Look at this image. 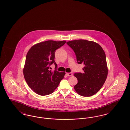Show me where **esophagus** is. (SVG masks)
I'll use <instances>...</instances> for the list:
<instances>
[{
  "label": "esophagus",
  "mask_w": 130,
  "mask_h": 130,
  "mask_svg": "<svg viewBox=\"0 0 130 130\" xmlns=\"http://www.w3.org/2000/svg\"><path fill=\"white\" fill-rule=\"evenodd\" d=\"M66 74L68 76H72L73 75V74L72 73H66Z\"/></svg>",
  "instance_id": "obj_1"
}]
</instances>
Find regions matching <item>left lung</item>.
<instances>
[{"label":"left lung","instance_id":"left-lung-1","mask_svg":"<svg viewBox=\"0 0 130 130\" xmlns=\"http://www.w3.org/2000/svg\"><path fill=\"white\" fill-rule=\"evenodd\" d=\"M67 44L74 50L77 63L84 65L83 73H74L78 81L75 91L83 96L93 95L103 86L108 75L104 50L99 44L86 40H72Z\"/></svg>","mask_w":130,"mask_h":130}]
</instances>
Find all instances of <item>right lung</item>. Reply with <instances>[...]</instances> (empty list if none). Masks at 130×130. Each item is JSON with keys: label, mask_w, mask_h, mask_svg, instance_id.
<instances>
[{"label": "right lung", "mask_w": 130, "mask_h": 130, "mask_svg": "<svg viewBox=\"0 0 130 130\" xmlns=\"http://www.w3.org/2000/svg\"><path fill=\"white\" fill-rule=\"evenodd\" d=\"M65 40H48L32 46L27 53L23 74L29 87L40 95L52 93L58 87L65 74L56 70L52 72L50 66L55 62L56 50L66 43ZM51 69V68H50Z\"/></svg>", "instance_id": "obj_1"}]
</instances>
